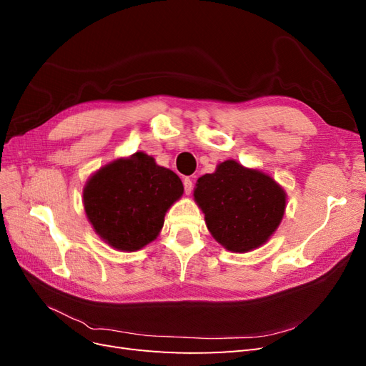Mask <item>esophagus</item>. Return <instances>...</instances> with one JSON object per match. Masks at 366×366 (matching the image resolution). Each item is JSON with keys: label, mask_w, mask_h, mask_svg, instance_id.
I'll return each mask as SVG.
<instances>
[{"label": "esophagus", "mask_w": 366, "mask_h": 366, "mask_svg": "<svg viewBox=\"0 0 366 366\" xmlns=\"http://www.w3.org/2000/svg\"><path fill=\"white\" fill-rule=\"evenodd\" d=\"M183 186H184V192L189 195L192 192V187H194V183H192V180L189 179V177H184V179H183Z\"/></svg>", "instance_id": "1"}]
</instances>
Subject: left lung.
I'll return each mask as SVG.
<instances>
[{
	"label": "left lung",
	"mask_w": 366,
	"mask_h": 366,
	"mask_svg": "<svg viewBox=\"0 0 366 366\" xmlns=\"http://www.w3.org/2000/svg\"><path fill=\"white\" fill-rule=\"evenodd\" d=\"M194 197L210 234L227 250L239 253L264 244L285 210L282 187L235 160L219 163L214 174L200 177Z\"/></svg>",
	"instance_id": "8db88e82"
}]
</instances>
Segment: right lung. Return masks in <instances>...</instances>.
Instances as JSON below:
<instances>
[{
  "label": "right lung",
  "mask_w": 366,
  "mask_h": 366,
  "mask_svg": "<svg viewBox=\"0 0 366 366\" xmlns=\"http://www.w3.org/2000/svg\"><path fill=\"white\" fill-rule=\"evenodd\" d=\"M183 183L145 152L99 169L84 189V207L94 230L119 250H139L156 239Z\"/></svg>",
  "instance_id": "obj_1"
}]
</instances>
